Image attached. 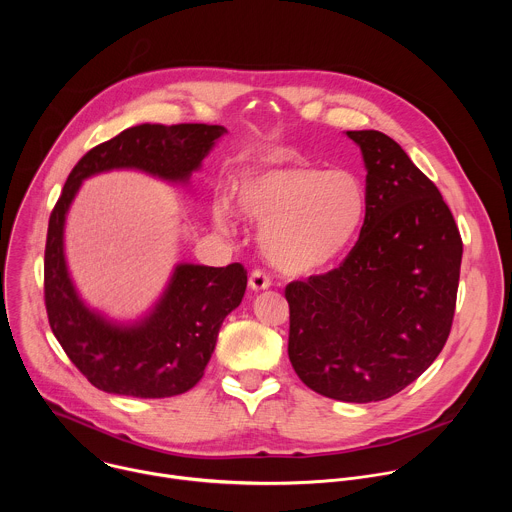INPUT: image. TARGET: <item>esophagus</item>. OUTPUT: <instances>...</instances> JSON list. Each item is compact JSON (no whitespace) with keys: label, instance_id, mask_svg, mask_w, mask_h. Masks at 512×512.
Returning a JSON list of instances; mask_svg holds the SVG:
<instances>
[{"label":"esophagus","instance_id":"obj_1","mask_svg":"<svg viewBox=\"0 0 512 512\" xmlns=\"http://www.w3.org/2000/svg\"><path fill=\"white\" fill-rule=\"evenodd\" d=\"M249 285H251V289H255V291L267 289V287L271 285V277H269L263 269H253V271H251V277H249Z\"/></svg>","mask_w":512,"mask_h":512}]
</instances>
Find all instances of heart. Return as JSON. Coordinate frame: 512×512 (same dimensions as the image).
<instances>
[{
  "instance_id": "heart-1",
  "label": "heart",
  "mask_w": 512,
  "mask_h": 512,
  "mask_svg": "<svg viewBox=\"0 0 512 512\" xmlns=\"http://www.w3.org/2000/svg\"><path fill=\"white\" fill-rule=\"evenodd\" d=\"M235 200L249 221L261 225V251L285 275L330 267L350 247L367 212V194L352 172L306 162L241 176ZM212 221L227 235L237 229L229 200L212 204Z\"/></svg>"
}]
</instances>
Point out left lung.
Masks as SVG:
<instances>
[{"mask_svg":"<svg viewBox=\"0 0 512 512\" xmlns=\"http://www.w3.org/2000/svg\"><path fill=\"white\" fill-rule=\"evenodd\" d=\"M367 168V212L340 267L291 281L287 354L316 393L371 403L411 385L454 320L462 237L437 186L389 135L346 131Z\"/></svg>","mask_w":512,"mask_h":512,"instance_id":"1","label":"left lung"}]
</instances>
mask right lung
I'll list each match as a JSON object with an SVG mask.
<instances>
[{
	"label": "right lung",
	"mask_w": 512,
	"mask_h": 512,
	"mask_svg": "<svg viewBox=\"0 0 512 512\" xmlns=\"http://www.w3.org/2000/svg\"><path fill=\"white\" fill-rule=\"evenodd\" d=\"M223 125L143 123L99 143L72 168L52 208L44 251V302L50 328L70 362L105 393L164 399L192 389L204 375L223 320L241 304L247 269L182 263L150 316L117 326L89 310L64 261V218L81 182L133 168L168 182H186L200 168Z\"/></svg>",
	"instance_id": "1"
}]
</instances>
